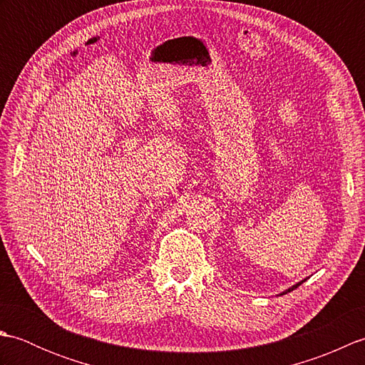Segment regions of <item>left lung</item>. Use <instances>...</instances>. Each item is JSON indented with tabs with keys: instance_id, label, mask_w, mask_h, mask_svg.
Here are the masks:
<instances>
[{
	"instance_id": "1",
	"label": "left lung",
	"mask_w": 365,
	"mask_h": 365,
	"mask_svg": "<svg viewBox=\"0 0 365 365\" xmlns=\"http://www.w3.org/2000/svg\"><path fill=\"white\" fill-rule=\"evenodd\" d=\"M304 281H306V279H304ZM304 281H301V282H298V284H294L293 287H290V289L289 290H285V292H282L281 294H285V293H289V292H292V290H294V289H297V287H299L302 282H304Z\"/></svg>"
}]
</instances>
